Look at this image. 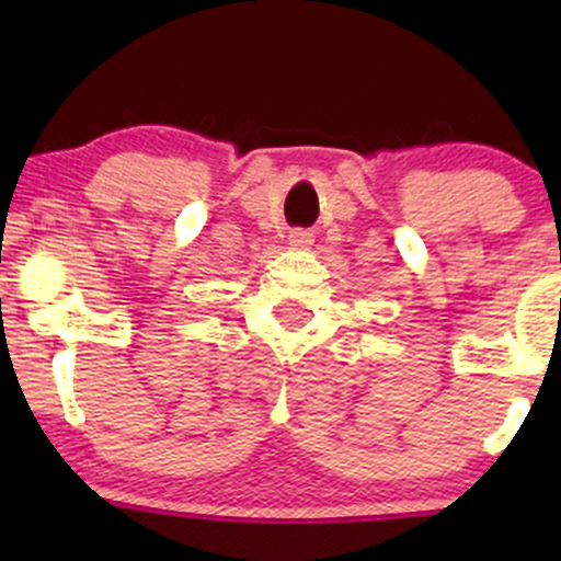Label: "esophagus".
Segmentation results:
<instances>
[{"mask_svg": "<svg viewBox=\"0 0 561 561\" xmlns=\"http://www.w3.org/2000/svg\"><path fill=\"white\" fill-rule=\"evenodd\" d=\"M287 242L293 244L295 250H298V248H308V244L313 242V231H311V229H293V231H289Z\"/></svg>", "mask_w": 561, "mask_h": 561, "instance_id": "esophagus-1", "label": "esophagus"}]
</instances>
